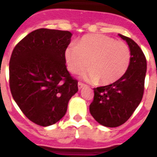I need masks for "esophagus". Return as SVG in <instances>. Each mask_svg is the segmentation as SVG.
<instances>
[{"mask_svg": "<svg viewBox=\"0 0 157 157\" xmlns=\"http://www.w3.org/2000/svg\"><path fill=\"white\" fill-rule=\"evenodd\" d=\"M86 86V84H84V83H82V82H78V88H79V90H81V89L83 88V87H85Z\"/></svg>", "mask_w": 157, "mask_h": 157, "instance_id": "1", "label": "esophagus"}]
</instances>
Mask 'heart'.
<instances>
[{
  "instance_id": "obj_1",
  "label": "heart",
  "mask_w": 157,
  "mask_h": 157,
  "mask_svg": "<svg viewBox=\"0 0 157 157\" xmlns=\"http://www.w3.org/2000/svg\"><path fill=\"white\" fill-rule=\"evenodd\" d=\"M69 71L79 74L88 67L84 75L87 81L108 85L123 77L131 61V51L125 43L102 34H88L76 44L65 49Z\"/></svg>"
}]
</instances>
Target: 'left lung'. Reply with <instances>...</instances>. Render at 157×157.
Masks as SVG:
<instances>
[{"mask_svg": "<svg viewBox=\"0 0 157 157\" xmlns=\"http://www.w3.org/2000/svg\"><path fill=\"white\" fill-rule=\"evenodd\" d=\"M131 51V61L123 77L112 84L93 88L94 98L90 113L97 122L106 127H118L130 118L144 94L146 59L133 39L119 34Z\"/></svg>", "mask_w": 157, "mask_h": 157, "instance_id": "obj_1", "label": "left lung"}]
</instances>
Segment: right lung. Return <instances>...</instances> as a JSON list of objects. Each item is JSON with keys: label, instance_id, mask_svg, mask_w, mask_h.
<instances>
[{"label": "right lung", "instance_id": "obj_1", "mask_svg": "<svg viewBox=\"0 0 157 157\" xmlns=\"http://www.w3.org/2000/svg\"><path fill=\"white\" fill-rule=\"evenodd\" d=\"M71 33L55 29L33 31L16 45L9 63L13 99L24 115L40 126L65 116L78 82L65 65V49Z\"/></svg>", "mask_w": 157, "mask_h": 157}]
</instances>
